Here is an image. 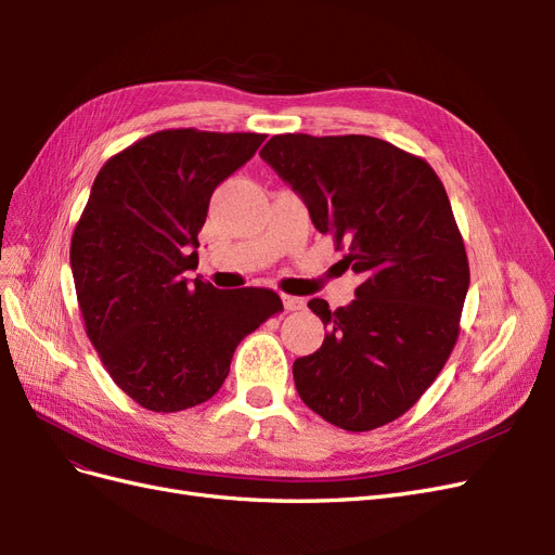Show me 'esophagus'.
I'll return each instance as SVG.
<instances>
[{
	"mask_svg": "<svg viewBox=\"0 0 555 555\" xmlns=\"http://www.w3.org/2000/svg\"><path fill=\"white\" fill-rule=\"evenodd\" d=\"M282 304H284V310L287 312H298L306 308V300L298 298V296H282Z\"/></svg>",
	"mask_w": 555,
	"mask_h": 555,
	"instance_id": "34e87169",
	"label": "esophagus"
}]
</instances>
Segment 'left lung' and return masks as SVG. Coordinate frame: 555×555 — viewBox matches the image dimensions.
<instances>
[{"label":"left lung","instance_id":"obj_1","mask_svg":"<svg viewBox=\"0 0 555 555\" xmlns=\"http://www.w3.org/2000/svg\"><path fill=\"white\" fill-rule=\"evenodd\" d=\"M259 155L361 278L347 308L308 304L328 333L294 361L296 391L343 430L389 424L424 396L459 340L469 266L444 184L426 159L359 133H280Z\"/></svg>","mask_w":555,"mask_h":555}]
</instances>
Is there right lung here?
<instances>
[{
  "mask_svg": "<svg viewBox=\"0 0 555 555\" xmlns=\"http://www.w3.org/2000/svg\"><path fill=\"white\" fill-rule=\"evenodd\" d=\"M263 133L164 129L113 155L74 229L72 273L86 333L120 389L153 412L212 398L238 343L282 312L271 289L222 292L184 278L217 184Z\"/></svg>",
  "mask_w": 555,
  "mask_h": 555,
  "instance_id": "right-lung-1",
  "label": "right lung"
}]
</instances>
